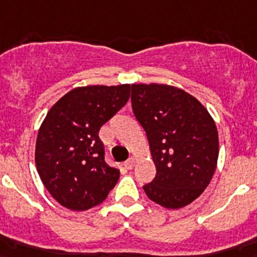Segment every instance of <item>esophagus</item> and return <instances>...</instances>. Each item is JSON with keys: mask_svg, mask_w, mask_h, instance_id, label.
I'll return each mask as SVG.
<instances>
[{"mask_svg": "<svg viewBox=\"0 0 257 257\" xmlns=\"http://www.w3.org/2000/svg\"><path fill=\"white\" fill-rule=\"evenodd\" d=\"M134 164H135L134 159H128V160H126V162H124L123 165H124V168H126V169H133Z\"/></svg>", "mask_w": 257, "mask_h": 257, "instance_id": "esophagus-1", "label": "esophagus"}]
</instances>
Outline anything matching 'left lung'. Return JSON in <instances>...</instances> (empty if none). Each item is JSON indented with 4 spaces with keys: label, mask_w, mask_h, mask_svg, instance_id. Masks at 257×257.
I'll use <instances>...</instances> for the list:
<instances>
[{
    "label": "left lung",
    "mask_w": 257,
    "mask_h": 257,
    "mask_svg": "<svg viewBox=\"0 0 257 257\" xmlns=\"http://www.w3.org/2000/svg\"><path fill=\"white\" fill-rule=\"evenodd\" d=\"M131 103L156 167L144 192L167 209L189 205L206 189L217 168L214 119L196 97L171 85L133 84Z\"/></svg>",
    "instance_id": "obj_1"
}]
</instances>
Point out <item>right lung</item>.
Instances as JSON below:
<instances>
[{"label":"right lung","mask_w":257,"mask_h":257,"mask_svg":"<svg viewBox=\"0 0 257 257\" xmlns=\"http://www.w3.org/2000/svg\"><path fill=\"white\" fill-rule=\"evenodd\" d=\"M130 97V85L72 89L50 109L40 126L35 164L46 189L61 206L84 211L105 201L119 179L106 164L99 128Z\"/></svg>","instance_id":"add662e5"}]
</instances>
